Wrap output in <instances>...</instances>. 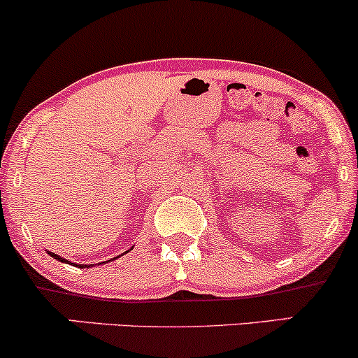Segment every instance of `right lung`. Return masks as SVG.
<instances>
[{
	"label": "right lung",
	"mask_w": 358,
	"mask_h": 358,
	"mask_svg": "<svg viewBox=\"0 0 358 358\" xmlns=\"http://www.w3.org/2000/svg\"><path fill=\"white\" fill-rule=\"evenodd\" d=\"M50 255H52V257H54V259H57V260H60V262H67V260H66V259H60V257H59V255L52 254V252H50ZM74 266H78V264H74ZM78 267H83V268H84V267H86V266H78Z\"/></svg>",
	"instance_id": "add662e5"
}]
</instances>
